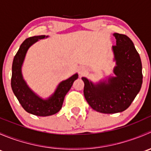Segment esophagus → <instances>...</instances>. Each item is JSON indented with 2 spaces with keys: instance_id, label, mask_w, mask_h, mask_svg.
Segmentation results:
<instances>
[{
  "instance_id": "esophagus-1",
  "label": "esophagus",
  "mask_w": 151,
  "mask_h": 151,
  "mask_svg": "<svg viewBox=\"0 0 151 151\" xmlns=\"http://www.w3.org/2000/svg\"><path fill=\"white\" fill-rule=\"evenodd\" d=\"M79 73L80 74V75H83V74H84V68H80V69H79Z\"/></svg>"
}]
</instances>
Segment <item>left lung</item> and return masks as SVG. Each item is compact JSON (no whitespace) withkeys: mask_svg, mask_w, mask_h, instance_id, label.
I'll return each mask as SVG.
<instances>
[{"mask_svg":"<svg viewBox=\"0 0 151 151\" xmlns=\"http://www.w3.org/2000/svg\"><path fill=\"white\" fill-rule=\"evenodd\" d=\"M116 45L112 46L115 66L114 77L93 83L83 77L84 96L88 104L99 112L113 114L126 110L142 84V62L134 43L127 36L115 33Z\"/></svg>","mask_w":151,"mask_h":151,"instance_id":"8db88e82","label":"left lung"}]
</instances>
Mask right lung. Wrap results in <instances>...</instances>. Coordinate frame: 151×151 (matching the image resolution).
Wrapping results in <instances>:
<instances>
[{
  "instance_id": "right-lung-1",
  "label": "right lung",
  "mask_w": 151,
  "mask_h": 151,
  "mask_svg": "<svg viewBox=\"0 0 151 151\" xmlns=\"http://www.w3.org/2000/svg\"><path fill=\"white\" fill-rule=\"evenodd\" d=\"M48 38V36H35L25 39L19 47L14 58L12 63V91L23 109L28 113L37 116H50L57 113L61 109L65 96L72 86L73 83L78 78V74H73L66 80L59 83L51 96L47 99L39 96L28 86L24 80L22 67L28 49L40 39Z\"/></svg>"
}]
</instances>
